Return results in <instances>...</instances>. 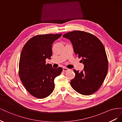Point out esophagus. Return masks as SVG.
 <instances>
[{
    "label": "esophagus",
    "mask_w": 122,
    "mask_h": 122,
    "mask_svg": "<svg viewBox=\"0 0 122 122\" xmlns=\"http://www.w3.org/2000/svg\"><path fill=\"white\" fill-rule=\"evenodd\" d=\"M68 70H69V69H68V68H66V67L63 68V71H64V72L68 71Z\"/></svg>",
    "instance_id": "34e87169"
}]
</instances>
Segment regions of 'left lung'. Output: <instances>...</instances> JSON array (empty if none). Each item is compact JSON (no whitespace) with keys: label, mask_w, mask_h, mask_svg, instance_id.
Masks as SVG:
<instances>
[{"label":"left lung","mask_w":122,"mask_h":122,"mask_svg":"<svg viewBox=\"0 0 122 122\" xmlns=\"http://www.w3.org/2000/svg\"><path fill=\"white\" fill-rule=\"evenodd\" d=\"M62 36L71 41L74 53L82 58L84 65L81 72L73 70L75 76L70 84L80 94H93L100 87L107 73L108 63L104 46L96 36L85 31H71Z\"/></svg>","instance_id":"obj_1"}]
</instances>
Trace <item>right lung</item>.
Returning a JSON list of instances; mask_svg holds the SVG:
<instances>
[{
	"label": "right lung",
	"mask_w": 122,
	"mask_h": 122,
	"mask_svg": "<svg viewBox=\"0 0 122 122\" xmlns=\"http://www.w3.org/2000/svg\"><path fill=\"white\" fill-rule=\"evenodd\" d=\"M61 34L37 35L25 44L20 54L19 74L25 88L32 96L43 99L49 96L55 87L54 80L60 75L62 68H53L46 64L51 59L52 45Z\"/></svg>",
	"instance_id": "1"
}]
</instances>
